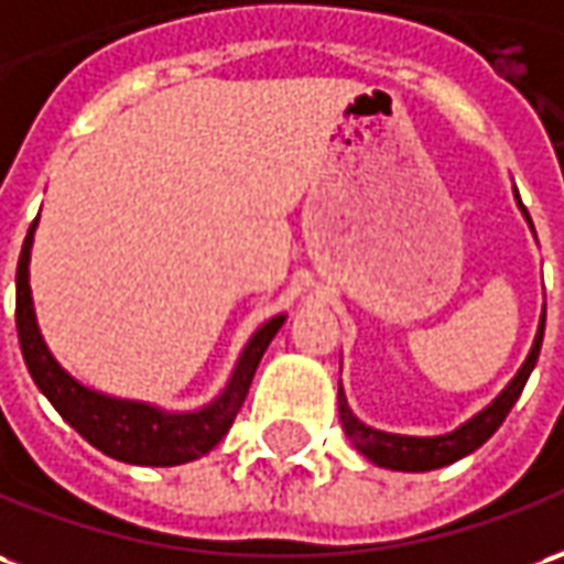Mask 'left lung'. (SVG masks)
<instances>
[{"label":"left lung","instance_id":"8db88e82","mask_svg":"<svg viewBox=\"0 0 564 564\" xmlns=\"http://www.w3.org/2000/svg\"><path fill=\"white\" fill-rule=\"evenodd\" d=\"M516 200H519V192H516ZM519 210L525 214V219H529L531 226V216L522 200H519ZM531 231H534V226H531ZM543 321H546V311L541 314V326H538V336H534V345H531L529 357H525L522 369L513 376V381H510L482 412H476L474 419L464 421V424L455 427L452 433H440V436H403V433L376 431V427L364 424V421L350 412L348 400H345V391H341V384H338V419H341V427L348 433V440L357 446L360 455H366V458L372 460V464H378V467L405 470V474L436 470V467L455 464V460L464 458V455L476 452L491 433L501 427L503 419L510 415V409H513V403L519 400L522 388H525L531 369L538 364V354H541Z\"/></svg>","mask_w":564,"mask_h":564}]
</instances>
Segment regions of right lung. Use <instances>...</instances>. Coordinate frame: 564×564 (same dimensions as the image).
I'll return each instance as SVG.
<instances>
[{
    "mask_svg": "<svg viewBox=\"0 0 564 564\" xmlns=\"http://www.w3.org/2000/svg\"><path fill=\"white\" fill-rule=\"evenodd\" d=\"M35 226H39V216L26 231L21 259H18L14 321H18L23 360H26V369L39 384V391L48 397L63 421H69L90 446L100 448L109 458L124 460V464H143V467H173V464H186V460L207 455L226 436L231 421L238 419L243 397L253 384L256 366L286 317L278 314L256 329L253 338L247 341V348L238 357V366L228 378L226 391L204 409L164 412L159 405L140 403V400H121V397L90 391L51 357L48 345L39 333L33 293H30V250H33Z\"/></svg>",
    "mask_w": 564,
    "mask_h": 564,
    "instance_id": "obj_1",
    "label": "right lung"
}]
</instances>
